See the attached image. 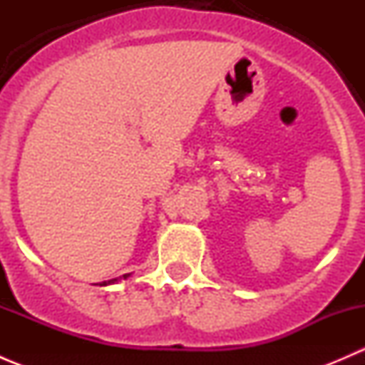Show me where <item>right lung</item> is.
Returning a JSON list of instances; mask_svg holds the SVG:
<instances>
[{"label":"right lung","instance_id":"right-lung-1","mask_svg":"<svg viewBox=\"0 0 365 365\" xmlns=\"http://www.w3.org/2000/svg\"><path fill=\"white\" fill-rule=\"evenodd\" d=\"M123 277H127V275H123ZM116 281V279H113V281H108V282H102V286H106V284H111V282H114Z\"/></svg>","mask_w":365,"mask_h":365}]
</instances>
